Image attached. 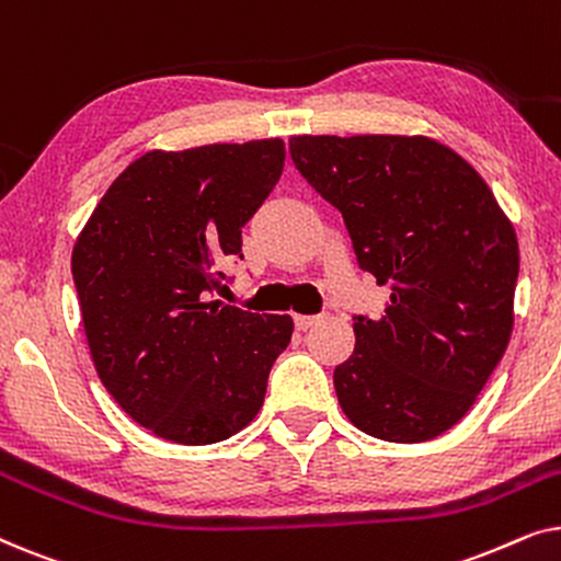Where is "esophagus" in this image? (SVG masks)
Returning <instances> with one entry per match:
<instances>
[{"instance_id":"1","label":"esophagus","mask_w":561,"mask_h":561,"mask_svg":"<svg viewBox=\"0 0 561 561\" xmlns=\"http://www.w3.org/2000/svg\"><path fill=\"white\" fill-rule=\"evenodd\" d=\"M319 321H321V317H301V313H298V317L294 319V324H296L298 332H306V329L317 327Z\"/></svg>"}]
</instances>
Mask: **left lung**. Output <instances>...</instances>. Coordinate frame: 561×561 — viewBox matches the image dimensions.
Wrapping results in <instances>:
<instances>
[{
	"mask_svg": "<svg viewBox=\"0 0 561 561\" xmlns=\"http://www.w3.org/2000/svg\"><path fill=\"white\" fill-rule=\"evenodd\" d=\"M288 148L342 211L359 267L390 288L382 317H355V352L334 370L342 411L375 439H434L508 347L513 225L480 173L432 137L298 135Z\"/></svg>",
	"mask_w": 561,
	"mask_h": 561,
	"instance_id": "left-lung-1",
	"label": "left lung"
}]
</instances>
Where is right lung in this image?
<instances>
[{
  "instance_id": "right-lung-1",
  "label": "right lung",
  "mask_w": 561,
  "mask_h": 561,
  "mask_svg": "<svg viewBox=\"0 0 561 561\" xmlns=\"http://www.w3.org/2000/svg\"><path fill=\"white\" fill-rule=\"evenodd\" d=\"M283 140L152 150L106 188L71 271L94 367L122 411L168 442L214 444L263 405L294 319L214 298L283 173ZM227 288V286H225Z\"/></svg>"
}]
</instances>
